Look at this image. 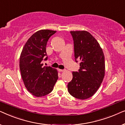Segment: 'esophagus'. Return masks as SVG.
Instances as JSON below:
<instances>
[{"mask_svg":"<svg viewBox=\"0 0 125 125\" xmlns=\"http://www.w3.org/2000/svg\"><path fill=\"white\" fill-rule=\"evenodd\" d=\"M65 70L64 69H59V72H64Z\"/></svg>","mask_w":125,"mask_h":125,"instance_id":"obj_1","label":"esophagus"}]
</instances>
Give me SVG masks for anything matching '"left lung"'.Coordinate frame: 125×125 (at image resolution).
<instances>
[{
	"instance_id": "1",
	"label": "left lung",
	"mask_w": 125,
	"mask_h": 125,
	"mask_svg": "<svg viewBox=\"0 0 125 125\" xmlns=\"http://www.w3.org/2000/svg\"><path fill=\"white\" fill-rule=\"evenodd\" d=\"M74 43V59L79 60L80 69L73 72V78L68 84L70 94L85 100L94 94L105 76V57L100 44L89 32L71 31Z\"/></svg>"
}]
</instances>
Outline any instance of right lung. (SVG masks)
I'll list each match as a JSON object with an SVG mask.
<instances>
[{
	"label": "right lung",
	"mask_w": 125,
	"mask_h": 125,
	"mask_svg": "<svg viewBox=\"0 0 125 125\" xmlns=\"http://www.w3.org/2000/svg\"><path fill=\"white\" fill-rule=\"evenodd\" d=\"M55 31L42 30L35 32L27 40L20 54V70L27 89L36 97L48 94L58 79L55 68L43 66L48 56L46 47Z\"/></svg>",
	"instance_id": "right-lung-1"
}]
</instances>
